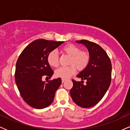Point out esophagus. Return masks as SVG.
<instances>
[{
  "label": "esophagus",
  "instance_id": "1",
  "mask_svg": "<svg viewBox=\"0 0 130 130\" xmlns=\"http://www.w3.org/2000/svg\"><path fill=\"white\" fill-rule=\"evenodd\" d=\"M65 80H66V79H62V83H63L64 82H65Z\"/></svg>",
  "mask_w": 130,
  "mask_h": 130
}]
</instances>
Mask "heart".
Listing matches in <instances>:
<instances>
[{
	"label": "heart",
	"mask_w": 130,
	"mask_h": 130,
	"mask_svg": "<svg viewBox=\"0 0 130 130\" xmlns=\"http://www.w3.org/2000/svg\"><path fill=\"white\" fill-rule=\"evenodd\" d=\"M62 51L70 56L69 67H60L55 71L57 77L62 79H68L76 73V69L84 70L89 63L90 54L87 51H81L80 48L73 44H68L62 48ZM47 60L50 66L57 67L59 65V56L56 51H52L49 53Z\"/></svg>",
	"instance_id": "1"
}]
</instances>
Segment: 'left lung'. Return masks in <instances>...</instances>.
I'll return each instance as SVG.
<instances>
[{
    "instance_id": "left-lung-1",
    "label": "left lung",
    "mask_w": 130,
    "mask_h": 130,
    "mask_svg": "<svg viewBox=\"0 0 130 130\" xmlns=\"http://www.w3.org/2000/svg\"><path fill=\"white\" fill-rule=\"evenodd\" d=\"M87 47L90 54L87 66L77 75L80 82L72 80L73 86L70 90L73 100L79 106L89 108L102 99L109 87L111 81L112 65L103 49L96 43L86 40L76 41ZM84 80L86 84H83Z\"/></svg>"
}]
</instances>
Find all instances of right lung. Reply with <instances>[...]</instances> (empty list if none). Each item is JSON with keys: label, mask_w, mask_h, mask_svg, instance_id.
Here are the masks:
<instances>
[{"label": "right lung", "mask_w": 130, "mask_h": 130, "mask_svg": "<svg viewBox=\"0 0 130 130\" xmlns=\"http://www.w3.org/2000/svg\"><path fill=\"white\" fill-rule=\"evenodd\" d=\"M63 43L35 40L25 47L18 59L14 76L16 86L24 100L32 108L40 109L53 103L62 80L59 77L44 83L42 77L45 75L51 78L53 75L47 56Z\"/></svg>", "instance_id": "obj_1"}]
</instances>
